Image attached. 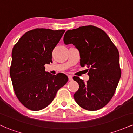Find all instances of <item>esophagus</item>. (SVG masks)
Wrapping results in <instances>:
<instances>
[{
  "mask_svg": "<svg viewBox=\"0 0 133 133\" xmlns=\"http://www.w3.org/2000/svg\"><path fill=\"white\" fill-rule=\"evenodd\" d=\"M68 79L69 81H72V76L71 75H68Z\"/></svg>",
  "mask_w": 133,
  "mask_h": 133,
  "instance_id": "esophagus-1",
  "label": "esophagus"
}]
</instances>
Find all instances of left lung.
I'll return each instance as SVG.
<instances>
[{
  "instance_id": "obj_1",
  "label": "left lung",
  "mask_w": 133,
  "mask_h": 133,
  "mask_svg": "<svg viewBox=\"0 0 133 133\" xmlns=\"http://www.w3.org/2000/svg\"><path fill=\"white\" fill-rule=\"evenodd\" d=\"M64 42L75 46L80 52L81 66L89 68L86 83L79 77H73L79 85L74 95L77 103L89 111L103 108L113 97L121 77L117 48L103 30L92 25L68 30Z\"/></svg>"
}]
</instances>
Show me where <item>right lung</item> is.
<instances>
[{
	"label": "right lung",
	"mask_w": 133,
	"mask_h": 133,
	"mask_svg": "<svg viewBox=\"0 0 133 133\" xmlns=\"http://www.w3.org/2000/svg\"><path fill=\"white\" fill-rule=\"evenodd\" d=\"M65 30L36 28L25 33L13 48L10 75L15 95L28 109L38 111L50 104L66 84L64 74L45 71L52 52Z\"/></svg>",
	"instance_id": "obj_1"
}]
</instances>
